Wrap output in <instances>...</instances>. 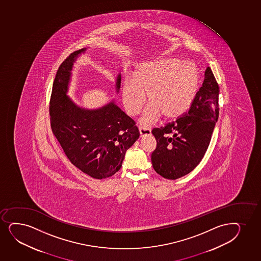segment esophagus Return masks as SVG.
I'll return each instance as SVG.
<instances>
[{
  "instance_id": "esophagus-1",
  "label": "esophagus",
  "mask_w": 261,
  "mask_h": 261,
  "mask_svg": "<svg viewBox=\"0 0 261 261\" xmlns=\"http://www.w3.org/2000/svg\"><path fill=\"white\" fill-rule=\"evenodd\" d=\"M139 133H140V138H144V137H146V136H150V129H146V128H139Z\"/></svg>"
}]
</instances>
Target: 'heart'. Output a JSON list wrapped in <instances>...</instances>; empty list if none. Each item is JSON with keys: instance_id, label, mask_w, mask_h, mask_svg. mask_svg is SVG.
<instances>
[{"instance_id": "obj_1", "label": "heart", "mask_w": 261, "mask_h": 261, "mask_svg": "<svg viewBox=\"0 0 261 261\" xmlns=\"http://www.w3.org/2000/svg\"><path fill=\"white\" fill-rule=\"evenodd\" d=\"M197 66L177 58H165L137 67L133 81L126 79L122 87V100L126 113L134 117L145 102H150L139 123L150 127L164 116L175 119L189 110L199 86Z\"/></svg>"}]
</instances>
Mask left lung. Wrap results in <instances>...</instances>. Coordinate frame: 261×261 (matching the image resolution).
<instances>
[{
    "instance_id": "obj_1",
    "label": "left lung",
    "mask_w": 261,
    "mask_h": 261,
    "mask_svg": "<svg viewBox=\"0 0 261 261\" xmlns=\"http://www.w3.org/2000/svg\"><path fill=\"white\" fill-rule=\"evenodd\" d=\"M219 89L207 67L202 87L189 111L165 128L153 129L156 148L151 163L160 176L171 180L184 177L204 158L219 118Z\"/></svg>"
}]
</instances>
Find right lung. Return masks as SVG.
<instances>
[{"label": "right lung", "mask_w": 261, "mask_h": 261, "mask_svg": "<svg viewBox=\"0 0 261 261\" xmlns=\"http://www.w3.org/2000/svg\"><path fill=\"white\" fill-rule=\"evenodd\" d=\"M86 50L72 53L57 70L49 105L51 128L69 161L84 173L102 179L119 171L126 150L138 140L139 132L114 100L97 109H86L68 96L74 63ZM120 87L121 73L116 77V93Z\"/></svg>", "instance_id": "1"}]
</instances>
